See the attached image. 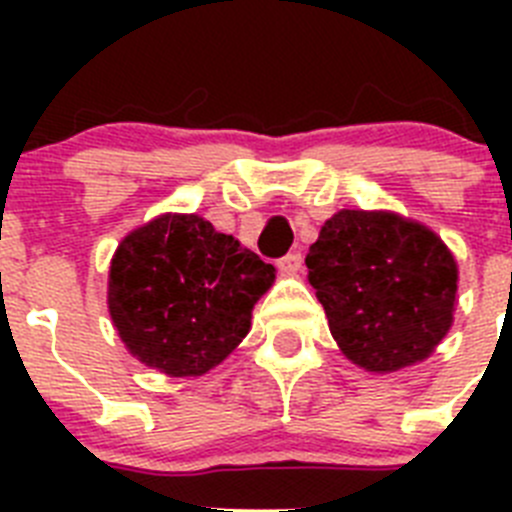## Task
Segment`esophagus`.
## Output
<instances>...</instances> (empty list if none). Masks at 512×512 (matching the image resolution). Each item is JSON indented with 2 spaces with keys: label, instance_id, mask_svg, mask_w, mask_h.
Masks as SVG:
<instances>
[{
  "label": "esophagus",
  "instance_id": "esophagus-1",
  "mask_svg": "<svg viewBox=\"0 0 512 512\" xmlns=\"http://www.w3.org/2000/svg\"><path fill=\"white\" fill-rule=\"evenodd\" d=\"M279 271H284V274H297V271L302 269V253L300 251H292L287 253V256H282V259L277 261Z\"/></svg>",
  "mask_w": 512,
  "mask_h": 512
}]
</instances>
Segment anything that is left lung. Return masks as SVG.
Instances as JSON below:
<instances>
[{
	"instance_id": "left-lung-1",
	"label": "left lung",
	"mask_w": 512,
	"mask_h": 512,
	"mask_svg": "<svg viewBox=\"0 0 512 512\" xmlns=\"http://www.w3.org/2000/svg\"><path fill=\"white\" fill-rule=\"evenodd\" d=\"M305 264L330 333L366 372L428 359L454 323V256L433 230L395 212H336Z\"/></svg>"
}]
</instances>
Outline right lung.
Masks as SVG:
<instances>
[{"instance_id":"right-lung-1","label":"right lung","mask_w":512,"mask_h":512,"mask_svg":"<svg viewBox=\"0 0 512 512\" xmlns=\"http://www.w3.org/2000/svg\"><path fill=\"white\" fill-rule=\"evenodd\" d=\"M274 266L200 215H158L112 256V323L130 354L171 377L210 372L251 328Z\"/></svg>"}]
</instances>
